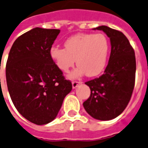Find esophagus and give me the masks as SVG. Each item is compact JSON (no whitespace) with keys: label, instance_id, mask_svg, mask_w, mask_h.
I'll list each match as a JSON object with an SVG mask.
<instances>
[{"label":"esophagus","instance_id":"34e87169","mask_svg":"<svg viewBox=\"0 0 148 148\" xmlns=\"http://www.w3.org/2000/svg\"><path fill=\"white\" fill-rule=\"evenodd\" d=\"M82 82H77V81H73V82H72V85H73V88H75L78 86V85H81Z\"/></svg>","mask_w":148,"mask_h":148}]
</instances>
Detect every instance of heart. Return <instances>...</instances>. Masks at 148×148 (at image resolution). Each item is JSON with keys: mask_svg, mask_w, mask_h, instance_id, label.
I'll use <instances>...</instances> for the list:
<instances>
[{"mask_svg": "<svg viewBox=\"0 0 148 148\" xmlns=\"http://www.w3.org/2000/svg\"><path fill=\"white\" fill-rule=\"evenodd\" d=\"M65 49L52 46L50 56L57 67L63 73H68L76 60L78 68L70 76L86 74L88 77L101 74L107 65L110 43L104 34H78L66 39Z\"/></svg>", "mask_w": 148, "mask_h": 148, "instance_id": "b5f03b06", "label": "heart"}]
</instances>
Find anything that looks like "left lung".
Returning <instances> with one entry per match:
<instances>
[{"label": "left lung", "instance_id": "1", "mask_svg": "<svg viewBox=\"0 0 148 148\" xmlns=\"http://www.w3.org/2000/svg\"><path fill=\"white\" fill-rule=\"evenodd\" d=\"M93 29L102 30L110 38L111 52L103 75L85 82L91 95L83 106L95 119L110 120L123 113L131 99L136 71L135 51L123 32L106 25Z\"/></svg>", "mask_w": 148, "mask_h": 148}]
</instances>
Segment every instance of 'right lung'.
<instances>
[{
	"label": "right lung",
	"mask_w": 148,
	"mask_h": 148,
	"mask_svg": "<svg viewBox=\"0 0 148 148\" xmlns=\"http://www.w3.org/2000/svg\"><path fill=\"white\" fill-rule=\"evenodd\" d=\"M60 32L37 27L24 33L14 41L6 64L11 100L18 112L36 125L56 118L73 88L50 56Z\"/></svg>",
	"instance_id": "right-lung-1"
}]
</instances>
